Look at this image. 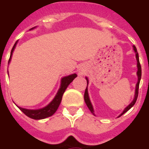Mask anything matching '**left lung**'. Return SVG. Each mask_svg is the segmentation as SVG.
Listing matches in <instances>:
<instances>
[{"instance_id":"8db88e82","label":"left lung","mask_w":149,"mask_h":149,"mask_svg":"<svg viewBox=\"0 0 149 149\" xmlns=\"http://www.w3.org/2000/svg\"><path fill=\"white\" fill-rule=\"evenodd\" d=\"M133 48H134V51H135V53H136V61H137L138 70H137V72H136V74H137L138 81H137V84H136V89H135V95H134V100H133L132 102H131V103L130 104H129L128 106H127V107L125 109V110H124V111L122 112V113H121V115H119V117H120L121 116L123 115L125 113H126L127 111H128V110H130V109H131L134 104H135V103H136V99H137V97H138V91H139V82H140V79H141V76H142V69H141V65H140V63H139V54H138L137 50H136V48L134 45L133 46ZM86 81H87V86H88V78H87V77H86ZM84 101H85V103H86V104L87 105L88 108L89 109V110L91 111V113H93L94 114V110H93V105H92V104H91V101H90V100H89V94H88L87 86H86V90H85V93H84ZM94 115H95V114H94Z\"/></svg>"}]
</instances>
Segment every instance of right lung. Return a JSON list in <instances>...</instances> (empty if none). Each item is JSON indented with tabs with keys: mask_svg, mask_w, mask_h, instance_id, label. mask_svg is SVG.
<instances>
[{
	"mask_svg": "<svg viewBox=\"0 0 149 149\" xmlns=\"http://www.w3.org/2000/svg\"><path fill=\"white\" fill-rule=\"evenodd\" d=\"M35 27H33L30 30H33ZM17 42L15 43L14 46L12 48L11 54H10V60H9V63H10V60H11L12 55H13V51L15 49V46H16ZM77 77V74H71V75L65 76V77H63L61 80V84H60V87L59 89L58 92L56 93V96L54 97L52 101L48 105H47L46 107H43L42 109H38V110H28V109H24L22 108V107H18V108L20 109L27 116L30 117L31 119H45L47 117L51 116L56 111V110L58 109L59 106L60 104V102L62 101V98H63V93H65V89L68 87V86L72 82L74 79Z\"/></svg>",
	"mask_w": 149,
	"mask_h": 149,
	"instance_id": "right-lung-1",
	"label": "right lung"
}]
</instances>
